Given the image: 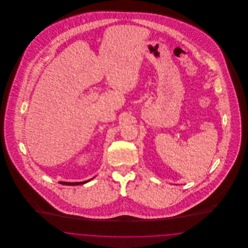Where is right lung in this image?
I'll return each instance as SVG.
<instances>
[{"label":"right lung","instance_id":"1","mask_svg":"<svg viewBox=\"0 0 248 248\" xmlns=\"http://www.w3.org/2000/svg\"><path fill=\"white\" fill-rule=\"evenodd\" d=\"M93 179V178H92ZM91 179H89V180H86V181H83V182H62V184H64V185H68V186H74V185H81V184H84V183H86V182H88V181H90Z\"/></svg>","mask_w":248,"mask_h":248}]
</instances>
